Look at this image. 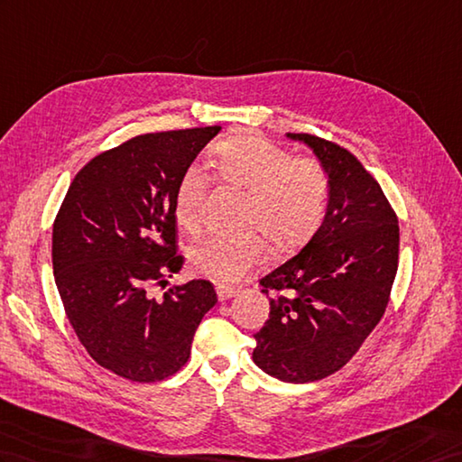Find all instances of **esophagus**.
<instances>
[{"instance_id": "esophagus-1", "label": "esophagus", "mask_w": 462, "mask_h": 462, "mask_svg": "<svg viewBox=\"0 0 462 462\" xmlns=\"http://www.w3.org/2000/svg\"><path fill=\"white\" fill-rule=\"evenodd\" d=\"M236 293H238V289L236 287H228V285H218L217 287V295L220 301H228V299H232Z\"/></svg>"}]
</instances>
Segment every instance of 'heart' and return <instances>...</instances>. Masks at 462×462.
I'll list each match as a JSON object with an SVG mask.
<instances>
[{"label":"heart","instance_id":"heart-1","mask_svg":"<svg viewBox=\"0 0 462 462\" xmlns=\"http://www.w3.org/2000/svg\"><path fill=\"white\" fill-rule=\"evenodd\" d=\"M212 167L224 185L248 195L242 224L260 230L275 250L301 248L325 218L328 177L317 159H293L265 139L244 135L218 143ZM207 197V175L189 167L175 190V217L182 228L197 232L202 226ZM262 255L263 240L254 230L207 236L190 248L195 270L222 285L242 280Z\"/></svg>","mask_w":462,"mask_h":462}]
</instances>
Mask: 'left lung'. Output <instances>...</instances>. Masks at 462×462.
<instances>
[{"instance_id": "left-lung-1", "label": "left lung", "mask_w": 462, "mask_h": 462, "mask_svg": "<svg viewBox=\"0 0 462 462\" xmlns=\"http://www.w3.org/2000/svg\"><path fill=\"white\" fill-rule=\"evenodd\" d=\"M325 167V220L305 248L260 280L270 319L255 332L252 358L270 376L307 383L340 370L380 323L398 272V217L348 149L309 134Z\"/></svg>"}]
</instances>
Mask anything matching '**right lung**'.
Returning <instances> with one entry per match:
<instances>
[{
  "instance_id": "right-lung-1",
  "label": "right lung",
  "mask_w": 462,
  "mask_h": 462,
  "mask_svg": "<svg viewBox=\"0 0 462 462\" xmlns=\"http://www.w3.org/2000/svg\"><path fill=\"white\" fill-rule=\"evenodd\" d=\"M220 125L132 137L86 163L52 224V270L60 301L86 352L117 376L159 382L190 356L202 317L218 301L192 280L161 299L177 273L175 190Z\"/></svg>"
}]
</instances>
